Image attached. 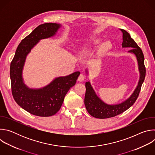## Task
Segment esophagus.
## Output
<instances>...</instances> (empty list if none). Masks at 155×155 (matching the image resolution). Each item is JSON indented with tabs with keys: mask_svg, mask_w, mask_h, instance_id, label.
<instances>
[{
	"mask_svg": "<svg viewBox=\"0 0 155 155\" xmlns=\"http://www.w3.org/2000/svg\"><path fill=\"white\" fill-rule=\"evenodd\" d=\"M84 80V75H83V74H80V75H79L78 78V81L81 82V81H83Z\"/></svg>",
	"mask_w": 155,
	"mask_h": 155,
	"instance_id": "1",
	"label": "esophagus"
}]
</instances>
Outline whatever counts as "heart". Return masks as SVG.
Returning <instances> with one entry per match:
<instances>
[{
	"label": "heart",
	"instance_id": "obj_1",
	"mask_svg": "<svg viewBox=\"0 0 155 155\" xmlns=\"http://www.w3.org/2000/svg\"><path fill=\"white\" fill-rule=\"evenodd\" d=\"M101 42V40L99 38H93L90 40L87 41V43L86 44V45L81 48V53H86L88 49H89L90 47H96L99 45V44ZM108 47V43L105 41L104 42L102 45V48H107Z\"/></svg>",
	"mask_w": 155,
	"mask_h": 155
}]
</instances>
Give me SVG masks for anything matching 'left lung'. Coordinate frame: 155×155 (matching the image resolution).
<instances>
[{"instance_id":"1","label":"left lung","mask_w":155,"mask_h":155,"mask_svg":"<svg viewBox=\"0 0 155 155\" xmlns=\"http://www.w3.org/2000/svg\"><path fill=\"white\" fill-rule=\"evenodd\" d=\"M121 31L123 33L122 47L131 48L128 51V53L134 54L136 57L140 74L139 80L135 90L129 98L121 103L114 105L105 103L96 94L90 81L86 82L84 105L87 112L96 118L104 119L111 118L126 111L133 105L137 100L142 84L145 80V68L144 65V56L142 51L137 45L135 41L130 37V35L127 32L121 29ZM86 73L87 75L88 74L87 69H86Z\"/></svg>"}]
</instances>
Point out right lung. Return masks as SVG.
Listing matches in <instances>:
<instances>
[{
  "label": "right lung",
  "instance_id": "right-lung-1",
  "mask_svg": "<svg viewBox=\"0 0 155 155\" xmlns=\"http://www.w3.org/2000/svg\"><path fill=\"white\" fill-rule=\"evenodd\" d=\"M61 25L45 23L37 27L25 37L16 50L10 64L12 91L16 102L26 111L38 117H50L61 108L64 97L77 81L80 72L54 78L47 86L34 89L29 87L23 78L26 57L41 39L54 36Z\"/></svg>",
  "mask_w": 155,
  "mask_h": 155
}]
</instances>
